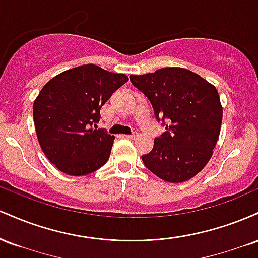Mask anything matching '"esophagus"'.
Masks as SVG:
<instances>
[{
	"label": "esophagus",
	"instance_id": "1",
	"mask_svg": "<svg viewBox=\"0 0 258 258\" xmlns=\"http://www.w3.org/2000/svg\"><path fill=\"white\" fill-rule=\"evenodd\" d=\"M127 138H130V139H136V138H138L139 137V135L137 132H132L131 135H128V136H126Z\"/></svg>",
	"mask_w": 258,
	"mask_h": 258
}]
</instances>
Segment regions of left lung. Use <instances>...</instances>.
<instances>
[{
    "instance_id": "8db88e82",
    "label": "left lung",
    "mask_w": 258,
    "mask_h": 258,
    "mask_svg": "<svg viewBox=\"0 0 258 258\" xmlns=\"http://www.w3.org/2000/svg\"><path fill=\"white\" fill-rule=\"evenodd\" d=\"M130 80L166 128L142 156L146 167L166 182L193 178L211 159L220 136L223 110L216 87L184 68H162Z\"/></svg>"
}]
</instances>
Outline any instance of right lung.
Masks as SVG:
<instances>
[{
  "label": "right lung",
  "instance_id": "right-lung-1",
  "mask_svg": "<svg viewBox=\"0 0 258 258\" xmlns=\"http://www.w3.org/2000/svg\"><path fill=\"white\" fill-rule=\"evenodd\" d=\"M128 81L125 74L86 64L54 76L34 102L41 149L61 172L85 176L108 161L114 136L97 128L100 108Z\"/></svg>",
  "mask_w": 258,
  "mask_h": 258
}]
</instances>
